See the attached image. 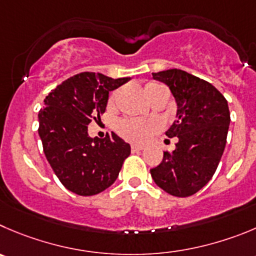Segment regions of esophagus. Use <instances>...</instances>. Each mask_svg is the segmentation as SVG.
<instances>
[{
    "label": "esophagus",
    "mask_w": 256,
    "mask_h": 256,
    "mask_svg": "<svg viewBox=\"0 0 256 256\" xmlns=\"http://www.w3.org/2000/svg\"><path fill=\"white\" fill-rule=\"evenodd\" d=\"M132 152H138V150H144V147L143 146H140V144H132Z\"/></svg>",
    "instance_id": "1"
}]
</instances>
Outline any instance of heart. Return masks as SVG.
I'll return each mask as SVG.
<instances>
[{
    "label": "heart",
    "mask_w": 256,
    "mask_h": 256,
    "mask_svg": "<svg viewBox=\"0 0 256 256\" xmlns=\"http://www.w3.org/2000/svg\"><path fill=\"white\" fill-rule=\"evenodd\" d=\"M144 92L147 98L150 99L154 96H157L158 93L167 92V89L163 85L158 84V82H150L146 84ZM114 96H116V93H113L110 96V99H109L110 103H113ZM158 128H160V126L156 122L143 120V119L136 118H126L119 122L118 126H116V130H118L120 137L134 143L146 142L153 133L157 132Z\"/></svg>",
    "instance_id": "obj_1"
}]
</instances>
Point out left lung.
Segmentation results:
<instances>
[{
  "instance_id": "8db88e82",
  "label": "left lung",
  "mask_w": 256,
  "mask_h": 256,
  "mask_svg": "<svg viewBox=\"0 0 256 256\" xmlns=\"http://www.w3.org/2000/svg\"><path fill=\"white\" fill-rule=\"evenodd\" d=\"M152 75L170 88L176 100V120L166 136L176 137L177 143L174 152L163 153L150 176L172 196H191L210 181L225 150L230 126L228 100L212 84L184 70Z\"/></svg>"
}]
</instances>
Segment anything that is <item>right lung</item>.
<instances>
[{"label":"right lung","mask_w":256,"mask_h":256,"mask_svg":"<svg viewBox=\"0 0 256 256\" xmlns=\"http://www.w3.org/2000/svg\"><path fill=\"white\" fill-rule=\"evenodd\" d=\"M130 78L112 79L99 72H80L58 85L38 112V136L58 178L69 191L93 196L116 182L130 146L112 133L89 137L88 124L106 112L109 92Z\"/></svg>","instance_id":"add662e5"}]
</instances>
